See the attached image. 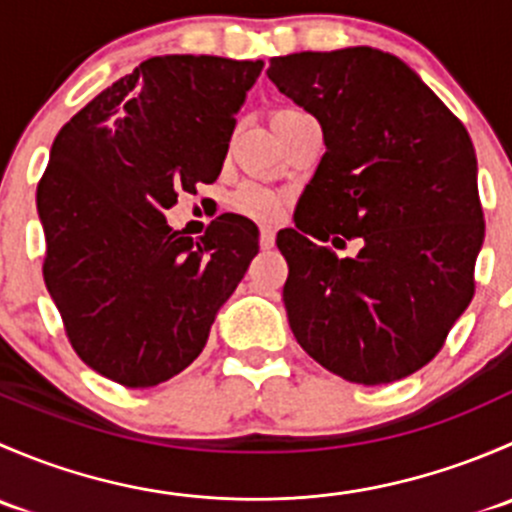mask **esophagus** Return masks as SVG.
Segmentation results:
<instances>
[{
    "instance_id": "obj_1",
    "label": "esophagus",
    "mask_w": 512,
    "mask_h": 512,
    "mask_svg": "<svg viewBox=\"0 0 512 512\" xmlns=\"http://www.w3.org/2000/svg\"><path fill=\"white\" fill-rule=\"evenodd\" d=\"M260 247L262 250H272L275 247V230L272 227H262L260 230Z\"/></svg>"
}]
</instances>
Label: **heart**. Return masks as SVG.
I'll use <instances>...</instances> for the list:
<instances>
[{"mask_svg": "<svg viewBox=\"0 0 512 512\" xmlns=\"http://www.w3.org/2000/svg\"><path fill=\"white\" fill-rule=\"evenodd\" d=\"M294 111H299V108H292V106L275 108L270 116V121L277 123L280 118H285ZM232 208H235L237 213L247 215V218L265 220L267 223V220H275L277 215H280L282 200H280V195L272 193V190H267V188H262V185L245 183V185H240L235 193H232Z\"/></svg>", "mask_w": 512, "mask_h": 512, "instance_id": "1", "label": "heart"}]
</instances>
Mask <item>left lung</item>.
I'll return each instance as SVG.
<instances>
[{
	"instance_id": "8db88e82",
	"label": "left lung",
	"mask_w": 512,
	"mask_h": 512,
	"mask_svg": "<svg viewBox=\"0 0 512 512\" xmlns=\"http://www.w3.org/2000/svg\"><path fill=\"white\" fill-rule=\"evenodd\" d=\"M267 76L327 143L294 227L277 232L294 339L354 384L404 379L476 294L485 220L471 136L404 61L371 46L277 56ZM312 236L362 247L337 258Z\"/></svg>"
}]
</instances>
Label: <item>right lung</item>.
Returning <instances> with one entry per match:
<instances>
[{"mask_svg":"<svg viewBox=\"0 0 512 512\" xmlns=\"http://www.w3.org/2000/svg\"><path fill=\"white\" fill-rule=\"evenodd\" d=\"M262 61L153 56L59 131L36 185L44 282L84 364L148 389L193 364L260 250L225 213L200 240L170 230L180 193L223 170L235 113Z\"/></svg>","mask_w":512,"mask_h":512,"instance_id":"1","label":"right lung"}]
</instances>
